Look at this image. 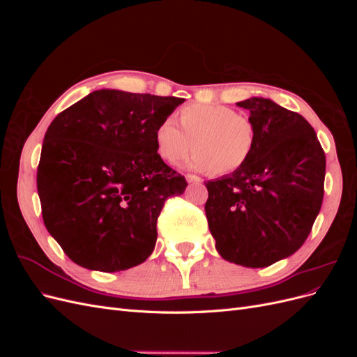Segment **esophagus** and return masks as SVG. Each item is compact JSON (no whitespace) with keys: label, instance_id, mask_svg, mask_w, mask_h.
Here are the masks:
<instances>
[{"label":"esophagus","instance_id":"1","mask_svg":"<svg viewBox=\"0 0 357 357\" xmlns=\"http://www.w3.org/2000/svg\"><path fill=\"white\" fill-rule=\"evenodd\" d=\"M186 180H188L189 183H201V181H202V178L198 177V176H195V174H186Z\"/></svg>","mask_w":357,"mask_h":357}]
</instances>
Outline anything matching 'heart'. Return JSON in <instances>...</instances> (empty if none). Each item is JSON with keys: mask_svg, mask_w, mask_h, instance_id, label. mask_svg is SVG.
<instances>
[{"mask_svg": "<svg viewBox=\"0 0 357 357\" xmlns=\"http://www.w3.org/2000/svg\"><path fill=\"white\" fill-rule=\"evenodd\" d=\"M178 123L167 117L155 129L156 150L168 164L185 159L193 143V168L207 169L211 176H229L241 169L255 152V122L231 107L190 104L178 112Z\"/></svg>", "mask_w": 357, "mask_h": 357, "instance_id": "b5f03b06", "label": "heart"}]
</instances>
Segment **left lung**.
Returning <instances> with one entry per match:
<instances>
[{
  "label": "left lung",
  "mask_w": 357,
  "mask_h": 357,
  "mask_svg": "<svg viewBox=\"0 0 357 357\" xmlns=\"http://www.w3.org/2000/svg\"><path fill=\"white\" fill-rule=\"evenodd\" d=\"M238 105L256 125L255 152L234 174L205 183V215L223 259L264 268L305 243L323 202L326 156L301 114L265 98Z\"/></svg>",
  "instance_id": "8db88e82"
}]
</instances>
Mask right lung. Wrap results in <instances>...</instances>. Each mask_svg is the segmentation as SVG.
Here are the masks:
<instances>
[{
	"label": "right lung",
	"instance_id": "right-lung-1",
	"mask_svg": "<svg viewBox=\"0 0 357 357\" xmlns=\"http://www.w3.org/2000/svg\"><path fill=\"white\" fill-rule=\"evenodd\" d=\"M181 102L102 89L53 119L37 190L43 222L74 264L116 273L152 255L165 201L188 186L155 144L158 123Z\"/></svg>",
	"mask_w": 357,
	"mask_h": 357
}]
</instances>
